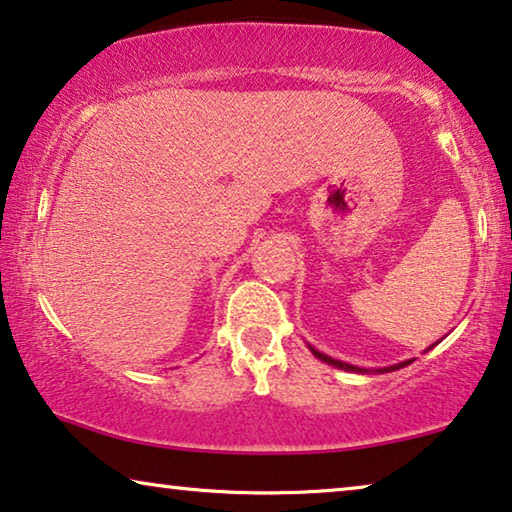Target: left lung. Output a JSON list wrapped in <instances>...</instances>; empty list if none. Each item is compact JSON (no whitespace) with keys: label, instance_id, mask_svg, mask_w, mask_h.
<instances>
[{"label":"left lung","instance_id":"1","mask_svg":"<svg viewBox=\"0 0 512 512\" xmlns=\"http://www.w3.org/2000/svg\"><path fill=\"white\" fill-rule=\"evenodd\" d=\"M308 348H311V345H308ZM311 352H313L315 357L320 359V362H325V364L336 366V369L352 371V373H366V369H359V366H352V364H348V362H341V359H334V357H329V355H325V352H320V350H315V348H311ZM410 362H413V359H408V362H399V364H394V366H385V369H378V371H380V373L399 371V369H403V366H408Z\"/></svg>","mask_w":512,"mask_h":512}]
</instances>
